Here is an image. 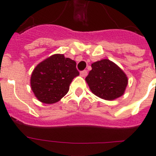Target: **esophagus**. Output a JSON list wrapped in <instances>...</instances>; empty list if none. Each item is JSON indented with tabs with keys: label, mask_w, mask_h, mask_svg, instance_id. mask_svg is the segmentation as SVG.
I'll list each match as a JSON object with an SVG mask.
<instances>
[{
	"label": "esophagus",
	"mask_w": 156,
	"mask_h": 156,
	"mask_svg": "<svg viewBox=\"0 0 156 156\" xmlns=\"http://www.w3.org/2000/svg\"><path fill=\"white\" fill-rule=\"evenodd\" d=\"M87 70H83V71L80 72V76L82 77L87 76Z\"/></svg>",
	"instance_id": "obj_1"
}]
</instances>
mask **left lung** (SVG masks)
Returning a JSON list of instances; mask_svg holds the SVG:
<instances>
[{"label":"left lung","instance_id":"obj_1","mask_svg":"<svg viewBox=\"0 0 156 156\" xmlns=\"http://www.w3.org/2000/svg\"><path fill=\"white\" fill-rule=\"evenodd\" d=\"M91 68L85 80L94 94L107 101L124 94L128 78L115 63L107 58L101 59L91 64Z\"/></svg>","mask_w":156,"mask_h":156}]
</instances>
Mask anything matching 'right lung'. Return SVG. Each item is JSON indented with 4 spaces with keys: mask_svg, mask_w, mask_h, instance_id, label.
<instances>
[{
    "mask_svg": "<svg viewBox=\"0 0 156 156\" xmlns=\"http://www.w3.org/2000/svg\"><path fill=\"white\" fill-rule=\"evenodd\" d=\"M75 61L62 54H55L40 62L30 77L31 89L40 101L54 104L69 90V85L80 75Z\"/></svg>",
    "mask_w": 156,
    "mask_h": 156,
    "instance_id": "1",
    "label": "right lung"
}]
</instances>
